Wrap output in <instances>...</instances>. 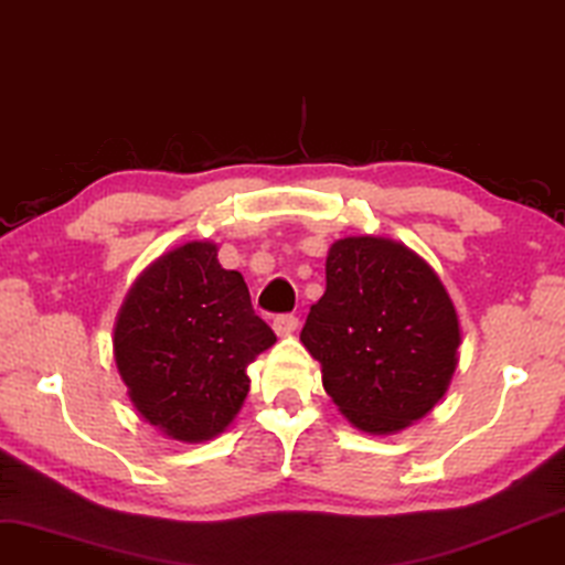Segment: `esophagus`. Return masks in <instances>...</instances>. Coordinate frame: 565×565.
<instances>
[{
    "label": "esophagus",
    "mask_w": 565,
    "mask_h": 565,
    "mask_svg": "<svg viewBox=\"0 0 565 565\" xmlns=\"http://www.w3.org/2000/svg\"><path fill=\"white\" fill-rule=\"evenodd\" d=\"M297 326H299V318L291 316V312H284V316H276V318H274V331H276L278 335L295 333Z\"/></svg>",
    "instance_id": "1"
}]
</instances>
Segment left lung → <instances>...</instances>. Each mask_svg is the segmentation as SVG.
Segmentation results:
<instances>
[{"mask_svg": "<svg viewBox=\"0 0 565 565\" xmlns=\"http://www.w3.org/2000/svg\"><path fill=\"white\" fill-rule=\"evenodd\" d=\"M333 404L365 433L412 425L446 394L459 349L454 302L423 258L383 237H347L302 333Z\"/></svg>", "mask_w": 565, "mask_h": 565, "instance_id": "obj_1", "label": "left lung"}]
</instances>
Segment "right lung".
Returning a JSON list of instances; mask_svg holds the SVG:
<instances>
[{
    "label": "right lung",
    "instance_id": "add662e5",
    "mask_svg": "<svg viewBox=\"0 0 565 565\" xmlns=\"http://www.w3.org/2000/svg\"><path fill=\"white\" fill-rule=\"evenodd\" d=\"M216 245L190 242L135 284L114 328V360L148 423L177 440H209L249 391L245 367L276 341L242 274Z\"/></svg>",
    "mask_w": 565,
    "mask_h": 565
}]
</instances>
